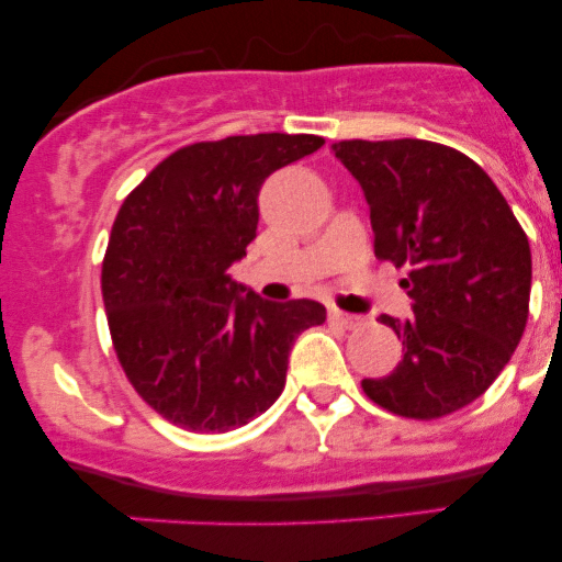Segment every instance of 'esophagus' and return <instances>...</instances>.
I'll use <instances>...</instances> for the list:
<instances>
[{"label":"esophagus","mask_w":562,"mask_h":562,"mask_svg":"<svg viewBox=\"0 0 562 562\" xmlns=\"http://www.w3.org/2000/svg\"><path fill=\"white\" fill-rule=\"evenodd\" d=\"M330 322H335V325H340V327H346V330H351V327L359 325V317L340 312V308H330Z\"/></svg>","instance_id":"esophagus-1"}]
</instances>
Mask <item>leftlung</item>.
Returning a JSON list of instances; mask_svg holds the SVG:
<instances>
[{"label":"left lung","mask_w":562,"mask_h":562,"mask_svg":"<svg viewBox=\"0 0 562 562\" xmlns=\"http://www.w3.org/2000/svg\"><path fill=\"white\" fill-rule=\"evenodd\" d=\"M335 158L362 184L375 256L409 269L412 317H380L402 340L391 375L367 378L378 406L438 420L481 396L528 319L531 248L505 195L460 150L428 139H344Z\"/></svg>","instance_id":"1"}]
</instances>
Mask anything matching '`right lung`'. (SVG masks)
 Instances as JSON below:
<instances>
[{
    "mask_svg": "<svg viewBox=\"0 0 562 562\" xmlns=\"http://www.w3.org/2000/svg\"><path fill=\"white\" fill-rule=\"evenodd\" d=\"M325 145L314 134H248L179 147L115 216L102 301L128 383L192 434L248 425L285 389L288 353L325 306L269 303L227 274L259 227L269 173Z\"/></svg>",
    "mask_w": 562,
    "mask_h": 562,
    "instance_id": "right-lung-1",
    "label": "right lung"
}]
</instances>
